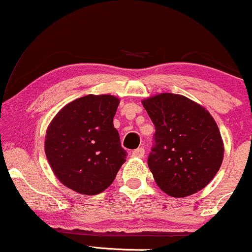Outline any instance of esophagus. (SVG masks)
I'll return each mask as SVG.
<instances>
[{
    "label": "esophagus",
    "mask_w": 252,
    "mask_h": 252,
    "mask_svg": "<svg viewBox=\"0 0 252 252\" xmlns=\"http://www.w3.org/2000/svg\"><path fill=\"white\" fill-rule=\"evenodd\" d=\"M131 155L134 156V158H143V156H144V148H143V147H140V148L135 149L134 152L131 153Z\"/></svg>",
    "instance_id": "1"
}]
</instances>
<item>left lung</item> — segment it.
Here are the masks:
<instances>
[{
    "instance_id": "1",
    "label": "left lung",
    "mask_w": 252,
    "mask_h": 252,
    "mask_svg": "<svg viewBox=\"0 0 252 252\" xmlns=\"http://www.w3.org/2000/svg\"><path fill=\"white\" fill-rule=\"evenodd\" d=\"M155 134L148 166L156 184L174 198L194 194L215 178L224 144L207 110L181 94L144 99Z\"/></svg>"
}]
</instances>
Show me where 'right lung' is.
Listing matches in <instances>:
<instances>
[{
  "instance_id": "right-lung-1",
  "label": "right lung",
  "mask_w": 252,
  "mask_h": 252,
  "mask_svg": "<svg viewBox=\"0 0 252 252\" xmlns=\"http://www.w3.org/2000/svg\"><path fill=\"white\" fill-rule=\"evenodd\" d=\"M120 100L88 94L68 103L53 118L45 140L52 170L63 185L80 194L105 190L126 162L114 116Z\"/></svg>"
}]
</instances>
